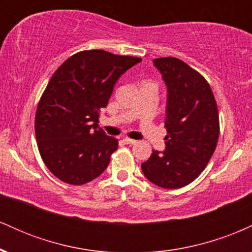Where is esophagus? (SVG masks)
<instances>
[{
    "mask_svg": "<svg viewBox=\"0 0 252 252\" xmlns=\"http://www.w3.org/2000/svg\"><path fill=\"white\" fill-rule=\"evenodd\" d=\"M123 141L126 144H135L136 142H137V141H136V140H132V138H129V137H124Z\"/></svg>",
    "mask_w": 252,
    "mask_h": 252,
    "instance_id": "1",
    "label": "esophagus"
}]
</instances>
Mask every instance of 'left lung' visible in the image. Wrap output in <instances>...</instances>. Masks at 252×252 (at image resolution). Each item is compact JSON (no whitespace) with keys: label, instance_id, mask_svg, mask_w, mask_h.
Masks as SVG:
<instances>
[{"label":"left lung","instance_id":"obj_1","mask_svg":"<svg viewBox=\"0 0 252 252\" xmlns=\"http://www.w3.org/2000/svg\"><path fill=\"white\" fill-rule=\"evenodd\" d=\"M153 63L167 88L166 148L153 150L141 168L156 186L175 189L194 181L215 153L218 108L206 79L182 60L158 58Z\"/></svg>","mask_w":252,"mask_h":252}]
</instances>
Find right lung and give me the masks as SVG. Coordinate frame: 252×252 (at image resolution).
<instances>
[{
    "mask_svg": "<svg viewBox=\"0 0 252 252\" xmlns=\"http://www.w3.org/2000/svg\"><path fill=\"white\" fill-rule=\"evenodd\" d=\"M141 60L84 51L54 72L37 105L35 136L43 162L58 179L84 185L109 166L118 141L99 128V112L120 77Z\"/></svg>",
    "mask_w": 252,
    "mask_h": 252,
    "instance_id": "right-lung-1",
    "label": "right lung"
}]
</instances>
